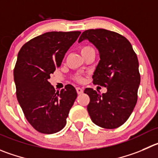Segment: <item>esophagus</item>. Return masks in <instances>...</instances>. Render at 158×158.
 <instances>
[{
  "mask_svg": "<svg viewBox=\"0 0 158 158\" xmlns=\"http://www.w3.org/2000/svg\"><path fill=\"white\" fill-rule=\"evenodd\" d=\"M76 90H77V93L78 94H81L84 92V90L82 89L81 88H79V87H77V88H76Z\"/></svg>",
  "mask_w": 158,
  "mask_h": 158,
  "instance_id": "34e87169",
  "label": "esophagus"
}]
</instances>
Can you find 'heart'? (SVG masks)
<instances>
[{
  "instance_id": "heart-1",
  "label": "heart",
  "mask_w": 158,
  "mask_h": 158,
  "mask_svg": "<svg viewBox=\"0 0 158 158\" xmlns=\"http://www.w3.org/2000/svg\"><path fill=\"white\" fill-rule=\"evenodd\" d=\"M92 49V48H91V46H83V47L81 48V52H86V51L90 50V49ZM76 79L77 81H81L83 80V78H82L81 76H77Z\"/></svg>"
}]
</instances>
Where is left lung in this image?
Listing matches in <instances>:
<instances>
[{"label": "left lung", "mask_w": 158, "mask_h": 158, "mask_svg": "<svg viewBox=\"0 0 158 158\" xmlns=\"http://www.w3.org/2000/svg\"><path fill=\"white\" fill-rule=\"evenodd\" d=\"M83 40L89 41L99 52L100 60L92 76L93 83L107 88L102 94L92 88L85 90L90 98L88 112L98 127L117 128L128 119L137 101L140 83L137 56L129 40L114 31L86 30L78 43Z\"/></svg>", "instance_id": "obj_1"}]
</instances>
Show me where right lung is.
Returning a JSON list of instances; mask_svg holds the SVG:
<instances>
[{
  "mask_svg": "<svg viewBox=\"0 0 158 158\" xmlns=\"http://www.w3.org/2000/svg\"><path fill=\"white\" fill-rule=\"evenodd\" d=\"M80 34L77 31L44 33L25 43L18 54L14 70L17 99L28 123L40 133H57L67 123L77 96L76 89L67 85L56 92L49 79Z\"/></svg>",
  "mask_w": 158,
  "mask_h": 158,
  "instance_id": "add662e5",
  "label": "right lung"
}]
</instances>
